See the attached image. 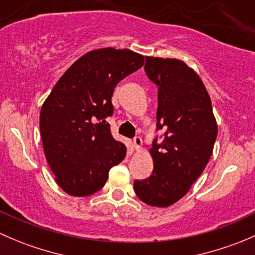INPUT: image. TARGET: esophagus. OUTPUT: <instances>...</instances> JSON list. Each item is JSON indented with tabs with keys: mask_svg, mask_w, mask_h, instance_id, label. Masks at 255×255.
<instances>
[{
	"mask_svg": "<svg viewBox=\"0 0 255 255\" xmlns=\"http://www.w3.org/2000/svg\"><path fill=\"white\" fill-rule=\"evenodd\" d=\"M142 144H143V140L139 135H137V137L133 138V146H134L135 150H139V149L142 148Z\"/></svg>",
	"mask_w": 255,
	"mask_h": 255,
	"instance_id": "1",
	"label": "esophagus"
}]
</instances>
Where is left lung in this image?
Returning <instances> with one entry per match:
<instances>
[{"mask_svg":"<svg viewBox=\"0 0 255 255\" xmlns=\"http://www.w3.org/2000/svg\"><path fill=\"white\" fill-rule=\"evenodd\" d=\"M146 76L158 86L156 129L163 139L150 149L153 174L135 180L134 191L146 205L168 207L186 195L212 155L217 123L204 82L177 59L146 56Z\"/></svg>","mask_w":255,"mask_h":255,"instance_id":"obj_1","label":"left lung"}]
</instances>
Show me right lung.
I'll return each mask as SVG.
<instances>
[{
  "label": "right lung",
  "mask_w": 255,
  "mask_h": 255,
  "mask_svg": "<svg viewBox=\"0 0 255 255\" xmlns=\"http://www.w3.org/2000/svg\"><path fill=\"white\" fill-rule=\"evenodd\" d=\"M128 49L104 48L78 59L59 79L42 106L40 134L55 181L66 194L89 196L104 187L127 148L112 137L107 117L116 85L142 68Z\"/></svg>",
  "instance_id": "1"
}]
</instances>
